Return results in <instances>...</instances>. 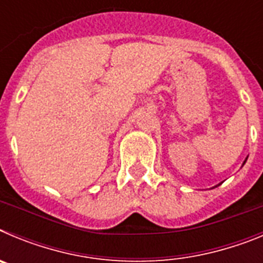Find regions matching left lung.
I'll list each match as a JSON object with an SVG mask.
<instances>
[{
	"instance_id": "1",
	"label": "left lung",
	"mask_w": 263,
	"mask_h": 263,
	"mask_svg": "<svg viewBox=\"0 0 263 263\" xmlns=\"http://www.w3.org/2000/svg\"><path fill=\"white\" fill-rule=\"evenodd\" d=\"M246 159H248V158H246ZM246 159H245V162H246ZM245 162H243V164H245ZM243 164H242V166H243ZM218 185H220V184H218Z\"/></svg>"
}]
</instances>
